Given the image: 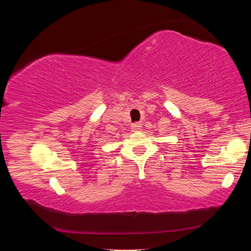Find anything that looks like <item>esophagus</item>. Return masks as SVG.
Segmentation results:
<instances>
[{
    "label": "esophagus",
    "mask_w": 251,
    "mask_h": 251,
    "mask_svg": "<svg viewBox=\"0 0 251 251\" xmlns=\"http://www.w3.org/2000/svg\"><path fill=\"white\" fill-rule=\"evenodd\" d=\"M141 127H142V125L139 124V123H136V124H133V125H132V130H133L134 132L140 131Z\"/></svg>",
    "instance_id": "34e87169"
}]
</instances>
